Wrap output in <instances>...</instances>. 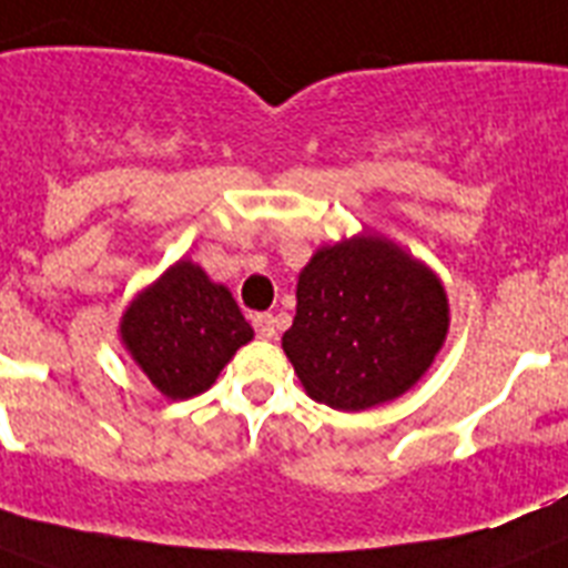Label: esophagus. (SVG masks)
Wrapping results in <instances>:
<instances>
[{"instance_id": "esophagus-1", "label": "esophagus", "mask_w": 568, "mask_h": 568, "mask_svg": "<svg viewBox=\"0 0 568 568\" xmlns=\"http://www.w3.org/2000/svg\"><path fill=\"white\" fill-rule=\"evenodd\" d=\"M254 328H256V337H262V341H274V337H276V317H274V314H256Z\"/></svg>"}]
</instances>
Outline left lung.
Wrapping results in <instances>:
<instances>
[{
	"instance_id": "left-lung-1",
	"label": "left lung",
	"mask_w": 568,
	"mask_h": 568,
	"mask_svg": "<svg viewBox=\"0 0 568 568\" xmlns=\"http://www.w3.org/2000/svg\"><path fill=\"white\" fill-rule=\"evenodd\" d=\"M445 335L436 276L393 242L355 236L303 268L283 349L314 402L357 413L413 387Z\"/></svg>"
}]
</instances>
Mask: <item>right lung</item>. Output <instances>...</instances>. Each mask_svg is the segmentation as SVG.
Here are the masks:
<instances>
[{
    "instance_id": "right-lung-1",
    "label": "right lung",
    "mask_w": 568,
    "mask_h": 568,
    "mask_svg": "<svg viewBox=\"0 0 568 568\" xmlns=\"http://www.w3.org/2000/svg\"><path fill=\"white\" fill-rule=\"evenodd\" d=\"M121 335L166 398H193L211 387L254 328L225 285L181 260L126 308Z\"/></svg>"
}]
</instances>
